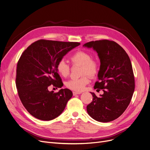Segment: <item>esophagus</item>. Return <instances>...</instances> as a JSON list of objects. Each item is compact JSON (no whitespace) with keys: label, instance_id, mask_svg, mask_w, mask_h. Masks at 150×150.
I'll return each instance as SVG.
<instances>
[{"label":"esophagus","instance_id":"1","mask_svg":"<svg viewBox=\"0 0 150 150\" xmlns=\"http://www.w3.org/2000/svg\"><path fill=\"white\" fill-rule=\"evenodd\" d=\"M81 93V92H73V95L75 96H76V95H78V94H80Z\"/></svg>","mask_w":150,"mask_h":150}]
</instances>
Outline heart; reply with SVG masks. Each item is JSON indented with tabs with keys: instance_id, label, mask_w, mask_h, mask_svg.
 <instances>
[{
	"instance_id": "obj_1",
	"label": "heart",
	"mask_w": 150,
	"mask_h": 150,
	"mask_svg": "<svg viewBox=\"0 0 150 150\" xmlns=\"http://www.w3.org/2000/svg\"><path fill=\"white\" fill-rule=\"evenodd\" d=\"M74 64L80 65V78L69 80L66 85L67 88L75 92H81L84 90L86 86L90 82V77L97 75L99 71V64L97 61L92 58V55L85 51H78L70 57ZM57 72L63 77L69 75L70 69L64 59L59 60L57 64ZM89 75L88 76V75Z\"/></svg>"
}]
</instances>
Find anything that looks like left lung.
<instances>
[{
    "mask_svg": "<svg viewBox=\"0 0 150 150\" xmlns=\"http://www.w3.org/2000/svg\"><path fill=\"white\" fill-rule=\"evenodd\" d=\"M98 53L100 67L99 81L94 89H103L97 97L91 92L93 100L87 106L88 114L98 122H109L119 117L128 108L135 89L132 64L128 54L122 47L106 39L91 41L83 45Z\"/></svg>",
    "mask_w": 150,
    "mask_h": 150,
    "instance_id": "8db88e82",
    "label": "left lung"
}]
</instances>
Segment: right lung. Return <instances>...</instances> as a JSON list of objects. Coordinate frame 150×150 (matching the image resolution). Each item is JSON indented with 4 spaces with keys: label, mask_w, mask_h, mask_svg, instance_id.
<instances>
[{
    "label": "right lung",
    "mask_w": 150,
    "mask_h": 150,
    "mask_svg": "<svg viewBox=\"0 0 150 150\" xmlns=\"http://www.w3.org/2000/svg\"><path fill=\"white\" fill-rule=\"evenodd\" d=\"M79 42L38 40L28 46L17 64L16 85L22 105L27 111L39 120L48 121L64 111L72 92L61 89L49 91V86H63L57 64Z\"/></svg>",
    "instance_id": "obj_1"
}]
</instances>
